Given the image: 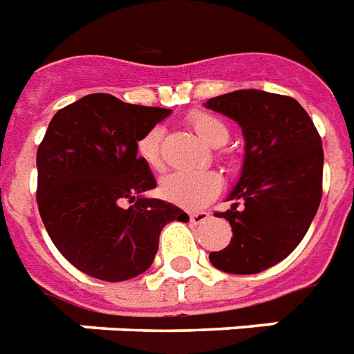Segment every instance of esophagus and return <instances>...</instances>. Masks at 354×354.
Listing matches in <instances>:
<instances>
[{
    "label": "esophagus",
    "mask_w": 354,
    "mask_h": 354,
    "mask_svg": "<svg viewBox=\"0 0 354 354\" xmlns=\"http://www.w3.org/2000/svg\"><path fill=\"white\" fill-rule=\"evenodd\" d=\"M210 217L212 216L208 214V212H193V214H189V221L193 225H201V223H206Z\"/></svg>",
    "instance_id": "obj_1"
}]
</instances>
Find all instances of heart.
Wrapping results in <instances>:
<instances>
[{
	"instance_id": "heart-1",
	"label": "heart",
	"mask_w": 354,
	"mask_h": 354,
	"mask_svg": "<svg viewBox=\"0 0 354 354\" xmlns=\"http://www.w3.org/2000/svg\"><path fill=\"white\" fill-rule=\"evenodd\" d=\"M187 124L195 135L208 146H223L229 140V127L223 120H219L208 112H191ZM161 138L163 129L151 127L138 138L137 153L146 167L153 172L163 169L161 159ZM221 189V178L212 170L201 172H170L161 180L159 191L169 203L178 204L187 210H197L210 203Z\"/></svg>"
}]
</instances>
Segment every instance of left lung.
Segmentation results:
<instances>
[{
    "label": "left lung",
    "instance_id": "1",
    "mask_svg": "<svg viewBox=\"0 0 354 354\" xmlns=\"http://www.w3.org/2000/svg\"><path fill=\"white\" fill-rule=\"evenodd\" d=\"M206 109L242 127V174L217 214L232 227L230 243L210 263L229 274H259L289 257L310 229L323 195V142L297 99L261 90L212 97ZM243 208H237V203Z\"/></svg>",
    "mask_w": 354,
    "mask_h": 354
}]
</instances>
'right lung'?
Masks as SVG:
<instances>
[{"label": "right lung", "mask_w": 354, "mask_h": 354, "mask_svg": "<svg viewBox=\"0 0 354 354\" xmlns=\"http://www.w3.org/2000/svg\"><path fill=\"white\" fill-rule=\"evenodd\" d=\"M169 114L91 93L50 120L37 150L39 214L59 253L84 274L137 277L153 263L165 225L189 221L174 204L142 197L156 178L137 142Z\"/></svg>", "instance_id": "add662e5"}]
</instances>
